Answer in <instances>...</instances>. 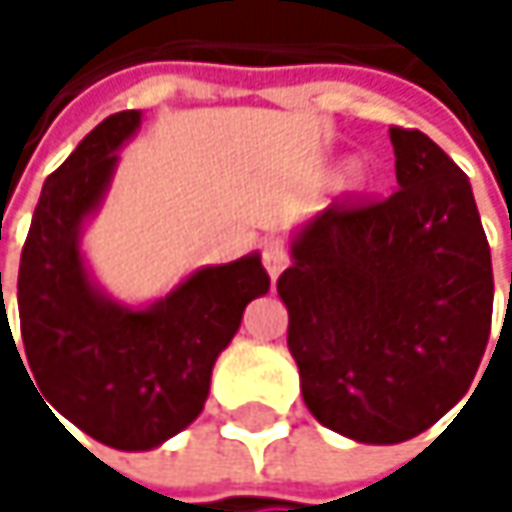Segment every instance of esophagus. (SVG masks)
I'll return each instance as SVG.
<instances>
[{"instance_id":"1","label":"esophagus","mask_w":512,"mask_h":512,"mask_svg":"<svg viewBox=\"0 0 512 512\" xmlns=\"http://www.w3.org/2000/svg\"><path fill=\"white\" fill-rule=\"evenodd\" d=\"M287 246L281 243V240H269L266 246H263V266H266V272L272 275V278H278L281 272H284V266H287Z\"/></svg>"}]
</instances>
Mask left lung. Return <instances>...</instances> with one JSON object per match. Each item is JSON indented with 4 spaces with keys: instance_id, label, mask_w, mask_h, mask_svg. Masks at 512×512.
I'll use <instances>...</instances> for the list:
<instances>
[{
    "instance_id": "left-lung-1",
    "label": "left lung",
    "mask_w": 512,
    "mask_h": 512,
    "mask_svg": "<svg viewBox=\"0 0 512 512\" xmlns=\"http://www.w3.org/2000/svg\"><path fill=\"white\" fill-rule=\"evenodd\" d=\"M388 133L400 189L317 213L278 278L305 406L367 445L406 442L460 403L495 296L468 177L421 130Z\"/></svg>"
}]
</instances>
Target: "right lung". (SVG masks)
I'll return each instance as SVG.
<instances>
[{
	"label": "right lung",
	"instance_id": "add662e5",
	"mask_svg": "<svg viewBox=\"0 0 512 512\" xmlns=\"http://www.w3.org/2000/svg\"><path fill=\"white\" fill-rule=\"evenodd\" d=\"M139 124L136 109L109 115L47 177L17 278L26 367L50 412L118 451H151L201 415L216 358L269 290L260 255L195 269L148 308L91 281L79 234Z\"/></svg>",
	"mask_w": 512,
	"mask_h": 512
}]
</instances>
